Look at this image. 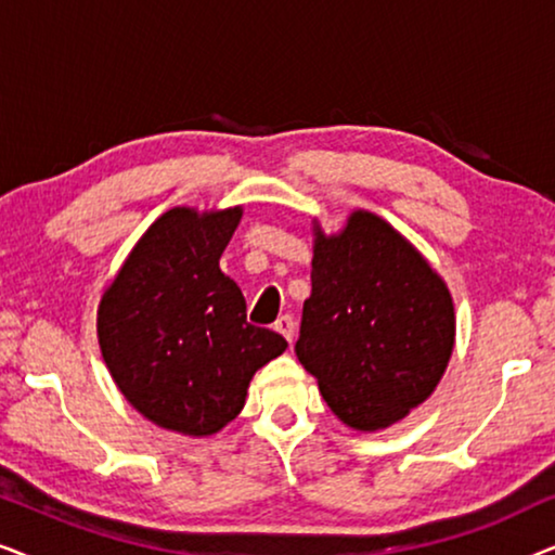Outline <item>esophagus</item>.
Here are the masks:
<instances>
[{
  "mask_svg": "<svg viewBox=\"0 0 555 555\" xmlns=\"http://www.w3.org/2000/svg\"><path fill=\"white\" fill-rule=\"evenodd\" d=\"M275 331L283 333L287 344H293V338H295V321H293L291 315H280L278 321H275Z\"/></svg>",
  "mask_w": 555,
  "mask_h": 555,
  "instance_id": "1",
  "label": "esophagus"
}]
</instances>
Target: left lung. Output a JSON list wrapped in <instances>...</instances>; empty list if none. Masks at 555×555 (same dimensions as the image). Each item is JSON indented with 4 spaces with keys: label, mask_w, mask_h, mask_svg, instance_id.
<instances>
[{
    "label": "left lung",
    "mask_w": 555,
    "mask_h": 555,
    "mask_svg": "<svg viewBox=\"0 0 555 555\" xmlns=\"http://www.w3.org/2000/svg\"><path fill=\"white\" fill-rule=\"evenodd\" d=\"M298 361L340 422L376 431L431 397L454 348L444 280L382 217L356 209L338 234L315 224Z\"/></svg>",
    "instance_id": "1"
}]
</instances>
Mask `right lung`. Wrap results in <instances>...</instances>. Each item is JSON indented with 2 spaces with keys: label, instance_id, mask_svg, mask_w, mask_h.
I'll return each mask as SVG.
<instances>
[{
  "label": "right lung",
  "instance_id": "add662e5",
  "mask_svg": "<svg viewBox=\"0 0 555 555\" xmlns=\"http://www.w3.org/2000/svg\"><path fill=\"white\" fill-rule=\"evenodd\" d=\"M242 207L164 211L135 242L98 306L105 366L135 412L209 437L242 412L255 371L287 340L247 323L245 295L219 270Z\"/></svg>",
  "mask_w": 555,
  "mask_h": 555
}]
</instances>
